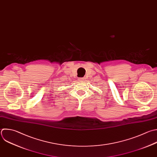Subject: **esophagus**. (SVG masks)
<instances>
[{
	"instance_id": "1",
	"label": "esophagus",
	"mask_w": 157,
	"mask_h": 157,
	"mask_svg": "<svg viewBox=\"0 0 157 157\" xmlns=\"http://www.w3.org/2000/svg\"><path fill=\"white\" fill-rule=\"evenodd\" d=\"M78 80H79L80 82H84L85 80V78L83 77V78H78Z\"/></svg>"
}]
</instances>
